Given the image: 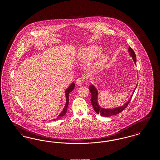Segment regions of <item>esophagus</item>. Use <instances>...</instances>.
<instances>
[{
	"mask_svg": "<svg viewBox=\"0 0 160 160\" xmlns=\"http://www.w3.org/2000/svg\"><path fill=\"white\" fill-rule=\"evenodd\" d=\"M84 81V80L83 78L80 77V78H78V79H77L76 83L77 85H80V84H82L83 83Z\"/></svg>",
	"mask_w": 160,
	"mask_h": 160,
	"instance_id": "1",
	"label": "esophagus"
}]
</instances>
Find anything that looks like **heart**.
Here are the masks:
<instances>
[{"label":"heart","mask_w":160,"mask_h":160,"mask_svg":"<svg viewBox=\"0 0 160 160\" xmlns=\"http://www.w3.org/2000/svg\"><path fill=\"white\" fill-rule=\"evenodd\" d=\"M102 51L101 48L99 46H91L84 48L78 54V59L83 63H89L91 61L97 58ZM108 59V56L106 54H102L98 58L93 65V68L98 70L103 68Z\"/></svg>","instance_id":"b5f03b06"}]
</instances>
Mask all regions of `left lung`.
<instances>
[{"label": "left lung", "mask_w": 160, "mask_h": 160, "mask_svg": "<svg viewBox=\"0 0 160 160\" xmlns=\"http://www.w3.org/2000/svg\"><path fill=\"white\" fill-rule=\"evenodd\" d=\"M128 52L129 53V55L132 57V59L134 61L135 64H136V54L134 53V50L129 47L128 48ZM137 85H136V88L134 89V91H133V93L135 91L136 88H137ZM89 90L91 93V101L92 105L94 108L95 112L97 113V114H99L102 116L104 117H109V116H112L113 115H116V114H118L121 112H122V111L128 106V104L129 103V101H131V99L133 95H132L131 96L130 99L128 100V101L127 102H126L125 104H123L122 106L119 107H116V108H102L99 106L98 103V91L97 89L95 88V87L93 85L91 84L89 86Z\"/></svg>", "instance_id": "left-lung-1"}]
</instances>
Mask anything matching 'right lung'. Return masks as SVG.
Wrapping results in <instances>:
<instances>
[{
  "instance_id": "add662e5",
  "label": "right lung",
  "mask_w": 160,
  "mask_h": 160,
  "mask_svg": "<svg viewBox=\"0 0 160 160\" xmlns=\"http://www.w3.org/2000/svg\"><path fill=\"white\" fill-rule=\"evenodd\" d=\"M74 87H75V84H74V83H71V84L66 89V91H65V96H66V101H67V102H66V104H65V106L64 107L63 110L62 111L61 114H59L56 118L54 119L53 120V121H56V120H59V119H61L62 117H63L65 114H66L67 111V108H68V106L69 94V93H70L71 92L73 91Z\"/></svg>"
}]
</instances>
